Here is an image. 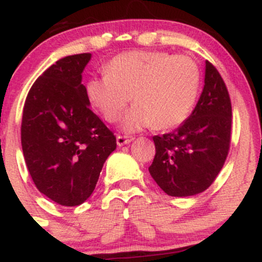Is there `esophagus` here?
<instances>
[{
    "label": "esophagus",
    "mask_w": 262,
    "mask_h": 262,
    "mask_svg": "<svg viewBox=\"0 0 262 262\" xmlns=\"http://www.w3.org/2000/svg\"><path fill=\"white\" fill-rule=\"evenodd\" d=\"M134 138L133 137H128V135H117V144L119 146L125 145V144H129L130 141H133Z\"/></svg>",
    "instance_id": "obj_1"
}]
</instances>
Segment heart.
I'll return each mask as SVG.
<instances>
[{
	"label": "heart",
	"instance_id": "1",
	"mask_svg": "<svg viewBox=\"0 0 262 262\" xmlns=\"http://www.w3.org/2000/svg\"><path fill=\"white\" fill-rule=\"evenodd\" d=\"M104 71L87 81V98L104 121L116 123L132 97L135 107L123 121L128 132L149 125L179 127L193 111L200 92V68L187 55L124 53L111 60Z\"/></svg>",
	"mask_w": 262,
	"mask_h": 262
}]
</instances>
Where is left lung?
<instances>
[{"label": "left lung", "instance_id": "1", "mask_svg": "<svg viewBox=\"0 0 262 262\" xmlns=\"http://www.w3.org/2000/svg\"><path fill=\"white\" fill-rule=\"evenodd\" d=\"M231 102L221 74L206 61L202 95L175 132L152 137L155 156L149 172L165 193L187 197L214 182L230 148Z\"/></svg>", "mask_w": 262, "mask_h": 262}]
</instances>
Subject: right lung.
<instances>
[{
  "label": "right lung",
  "mask_w": 262,
  "mask_h": 262,
  "mask_svg": "<svg viewBox=\"0 0 262 262\" xmlns=\"http://www.w3.org/2000/svg\"><path fill=\"white\" fill-rule=\"evenodd\" d=\"M90 59L82 53L58 60L35 80L23 107L20 141L29 175L39 192L66 207L91 196L117 148L81 83Z\"/></svg>",
  "instance_id": "add662e5"
}]
</instances>
